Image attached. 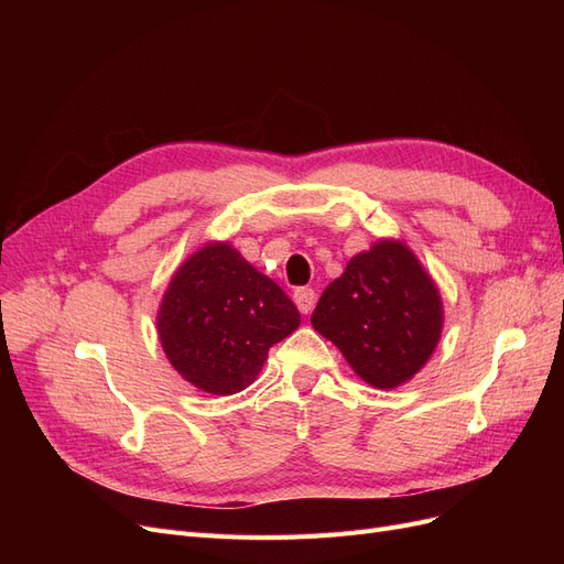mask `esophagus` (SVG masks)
I'll return each instance as SVG.
<instances>
[{"label": "esophagus", "mask_w": 564, "mask_h": 564, "mask_svg": "<svg viewBox=\"0 0 564 564\" xmlns=\"http://www.w3.org/2000/svg\"><path fill=\"white\" fill-rule=\"evenodd\" d=\"M315 289H311V286H301V289H296L294 292V303H296V308L303 313V315H308L311 311H313V305H315Z\"/></svg>", "instance_id": "1"}]
</instances>
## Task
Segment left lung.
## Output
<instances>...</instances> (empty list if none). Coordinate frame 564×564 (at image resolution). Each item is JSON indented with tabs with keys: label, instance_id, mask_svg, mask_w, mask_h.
<instances>
[{
	"label": "left lung",
	"instance_id": "8db88e82",
	"mask_svg": "<svg viewBox=\"0 0 564 564\" xmlns=\"http://www.w3.org/2000/svg\"><path fill=\"white\" fill-rule=\"evenodd\" d=\"M315 332L373 388H398L429 362L442 334V299L414 251L381 240L352 256L317 301Z\"/></svg>",
	"mask_w": 564,
	"mask_h": 564
}]
</instances>
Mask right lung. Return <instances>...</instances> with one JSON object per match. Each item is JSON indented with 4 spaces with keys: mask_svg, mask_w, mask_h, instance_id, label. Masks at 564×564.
Listing matches in <instances>:
<instances>
[{
    "mask_svg": "<svg viewBox=\"0 0 564 564\" xmlns=\"http://www.w3.org/2000/svg\"><path fill=\"white\" fill-rule=\"evenodd\" d=\"M301 324L280 284L228 242L195 251L164 292L158 334L169 362L195 388L232 395L256 381L268 350Z\"/></svg>",
    "mask_w": 564,
    "mask_h": 564,
    "instance_id": "obj_1",
    "label": "right lung"
}]
</instances>
